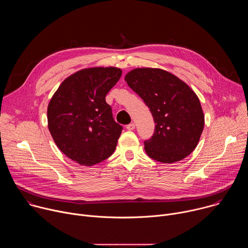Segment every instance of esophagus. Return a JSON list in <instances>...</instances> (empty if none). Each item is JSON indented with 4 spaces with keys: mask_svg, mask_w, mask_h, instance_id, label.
Segmentation results:
<instances>
[{
    "mask_svg": "<svg viewBox=\"0 0 248 248\" xmlns=\"http://www.w3.org/2000/svg\"><path fill=\"white\" fill-rule=\"evenodd\" d=\"M134 128H135V124H134L133 123H131V124H129L126 125V129H127V130H133Z\"/></svg>",
    "mask_w": 248,
    "mask_h": 248,
    "instance_id": "obj_1",
    "label": "esophagus"
}]
</instances>
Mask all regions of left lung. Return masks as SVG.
<instances>
[{
  "label": "left lung",
  "mask_w": 248,
  "mask_h": 248,
  "mask_svg": "<svg viewBox=\"0 0 248 248\" xmlns=\"http://www.w3.org/2000/svg\"><path fill=\"white\" fill-rule=\"evenodd\" d=\"M124 79L148 106L156 124L153 136L144 141L147 155L161 163L188 156L204 128V114L195 92L161 68H135Z\"/></svg>",
  "instance_id": "left-lung-1"
}]
</instances>
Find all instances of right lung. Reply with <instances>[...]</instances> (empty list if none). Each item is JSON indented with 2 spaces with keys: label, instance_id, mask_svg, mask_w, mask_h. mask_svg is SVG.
<instances>
[{
  "label": "right lung",
  "instance_id": "right-lung-1",
  "mask_svg": "<svg viewBox=\"0 0 248 248\" xmlns=\"http://www.w3.org/2000/svg\"><path fill=\"white\" fill-rule=\"evenodd\" d=\"M122 69L90 67L66 78L48 105L50 133L59 149L83 166H93L115 151L123 126L115 122L106 95Z\"/></svg>",
  "mask_w": 248,
  "mask_h": 248
}]
</instances>
